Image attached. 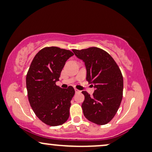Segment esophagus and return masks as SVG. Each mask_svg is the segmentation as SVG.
Instances as JSON below:
<instances>
[{"label":"esophagus","mask_w":152,"mask_h":152,"mask_svg":"<svg viewBox=\"0 0 152 152\" xmlns=\"http://www.w3.org/2000/svg\"><path fill=\"white\" fill-rule=\"evenodd\" d=\"M75 93H76V94L80 93V92H81V91H80V90H78V89H77V88H75Z\"/></svg>","instance_id":"34e87169"}]
</instances>
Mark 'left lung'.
Instances as JSON below:
<instances>
[{
	"mask_svg": "<svg viewBox=\"0 0 152 152\" xmlns=\"http://www.w3.org/2000/svg\"><path fill=\"white\" fill-rule=\"evenodd\" d=\"M86 68V80L94 84L93 96L82 91V104L84 117L98 125H105L115 117L123 97L124 80L121 72L113 58L98 47L72 50Z\"/></svg>",
	"mask_w": 152,
	"mask_h": 152,
	"instance_id": "8db88e82",
	"label": "left lung"
}]
</instances>
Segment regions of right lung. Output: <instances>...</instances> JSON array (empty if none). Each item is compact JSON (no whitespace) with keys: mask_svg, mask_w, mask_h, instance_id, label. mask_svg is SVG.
<instances>
[{"mask_svg":"<svg viewBox=\"0 0 152 152\" xmlns=\"http://www.w3.org/2000/svg\"><path fill=\"white\" fill-rule=\"evenodd\" d=\"M71 51L47 47L33 58L26 75V88L31 107L43 123L50 126L61 125L68 120L75 94L74 88H62L56 84Z\"/></svg>","mask_w":152,"mask_h":152,"instance_id":"right-lung-1","label":"right lung"}]
</instances>
